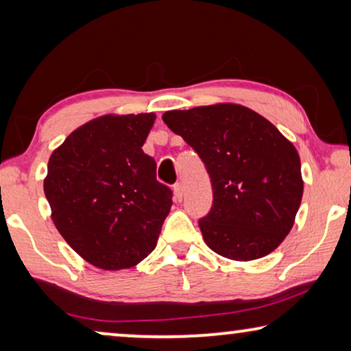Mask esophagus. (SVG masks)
I'll return each mask as SVG.
<instances>
[{
  "mask_svg": "<svg viewBox=\"0 0 351 351\" xmlns=\"http://www.w3.org/2000/svg\"><path fill=\"white\" fill-rule=\"evenodd\" d=\"M174 198L177 201H180L182 198H184V186H182L180 182H179V184L174 185Z\"/></svg>",
  "mask_w": 351,
  "mask_h": 351,
  "instance_id": "1",
  "label": "esophagus"
}]
</instances>
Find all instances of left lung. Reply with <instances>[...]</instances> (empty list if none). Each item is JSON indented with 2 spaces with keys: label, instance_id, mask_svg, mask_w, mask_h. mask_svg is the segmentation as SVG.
<instances>
[{
  "label": "left lung",
  "instance_id": "obj_1",
  "mask_svg": "<svg viewBox=\"0 0 351 351\" xmlns=\"http://www.w3.org/2000/svg\"><path fill=\"white\" fill-rule=\"evenodd\" d=\"M162 121L198 153L210 177L213 208L198 222L206 244L232 261L275 251L304 193L295 147L268 119L237 104L171 110Z\"/></svg>",
  "mask_w": 351,
  "mask_h": 351
}]
</instances>
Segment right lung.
<instances>
[{"instance_id": "obj_1", "label": "right lung", "mask_w": 351, "mask_h": 351, "mask_svg": "<svg viewBox=\"0 0 351 351\" xmlns=\"http://www.w3.org/2000/svg\"><path fill=\"white\" fill-rule=\"evenodd\" d=\"M155 113L105 114L52 152L45 195L56 228L90 265L123 270L156 246L172 206L169 186L142 145Z\"/></svg>"}]
</instances>
